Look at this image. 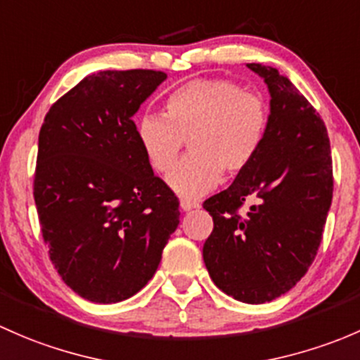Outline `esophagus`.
<instances>
[{
    "label": "esophagus",
    "mask_w": 360,
    "mask_h": 360,
    "mask_svg": "<svg viewBox=\"0 0 360 360\" xmlns=\"http://www.w3.org/2000/svg\"><path fill=\"white\" fill-rule=\"evenodd\" d=\"M180 207L184 211H191V210H195V207H199V202L195 201H188V199H181L180 201Z\"/></svg>",
    "instance_id": "1"
}]
</instances>
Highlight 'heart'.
Returning a JSON list of instances; mask_svg holds the SVG:
<instances>
[{
	"label": "heart",
	"mask_w": 360,
	"mask_h": 360,
	"mask_svg": "<svg viewBox=\"0 0 360 360\" xmlns=\"http://www.w3.org/2000/svg\"><path fill=\"white\" fill-rule=\"evenodd\" d=\"M270 126V105L258 91L229 79H194L166 98L165 114H143L136 139L158 173H169L183 150L191 155L168 176L181 198H199L221 173L244 172L260 153Z\"/></svg>",
	"instance_id": "obj_1"
}]
</instances>
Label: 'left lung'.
<instances>
[{
    "instance_id": "1",
    "label": "left lung",
    "mask_w": 360,
    "mask_h": 360,
    "mask_svg": "<svg viewBox=\"0 0 360 360\" xmlns=\"http://www.w3.org/2000/svg\"><path fill=\"white\" fill-rule=\"evenodd\" d=\"M270 94V126L260 153L232 185L205 201L213 232L206 269L239 302H272L316 258L333 199L331 147L324 121L295 84L270 65L248 64ZM254 205L244 217L236 210Z\"/></svg>"
}]
</instances>
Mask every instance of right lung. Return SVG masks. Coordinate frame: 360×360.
I'll return each mask as SVG.
<instances>
[{
  "label": "right lung",
  "instance_id": "right-lung-1",
  "mask_svg": "<svg viewBox=\"0 0 360 360\" xmlns=\"http://www.w3.org/2000/svg\"><path fill=\"white\" fill-rule=\"evenodd\" d=\"M161 70H100L48 110L34 201L50 260L84 300L117 303L155 274L180 224L179 201L154 175L133 116Z\"/></svg>",
  "mask_w": 360,
  "mask_h": 360
}]
</instances>
